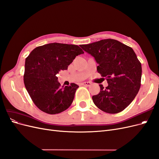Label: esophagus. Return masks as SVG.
Wrapping results in <instances>:
<instances>
[{"label":"esophagus","instance_id":"34e87169","mask_svg":"<svg viewBox=\"0 0 159 159\" xmlns=\"http://www.w3.org/2000/svg\"><path fill=\"white\" fill-rule=\"evenodd\" d=\"M91 84L90 82H83V83H81V85H84V86H90Z\"/></svg>","mask_w":159,"mask_h":159}]
</instances>
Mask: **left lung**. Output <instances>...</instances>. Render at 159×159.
<instances>
[{
    "label": "left lung",
    "instance_id": "obj_1",
    "mask_svg": "<svg viewBox=\"0 0 159 159\" xmlns=\"http://www.w3.org/2000/svg\"><path fill=\"white\" fill-rule=\"evenodd\" d=\"M81 48L98 64L97 70L108 86L100 84V92L92 97L94 104L108 113L122 111L136 97L141 87L142 68L131 47L113 39H105Z\"/></svg>",
    "mask_w": 159,
    "mask_h": 159
}]
</instances>
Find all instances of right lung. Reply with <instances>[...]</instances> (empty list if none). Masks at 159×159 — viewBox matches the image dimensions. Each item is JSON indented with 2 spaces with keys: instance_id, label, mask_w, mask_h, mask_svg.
Returning a JSON list of instances; mask_svg holds the SVG:
<instances>
[{
  "instance_id": "add662e5",
  "label": "right lung",
  "mask_w": 159,
  "mask_h": 159,
  "mask_svg": "<svg viewBox=\"0 0 159 159\" xmlns=\"http://www.w3.org/2000/svg\"><path fill=\"white\" fill-rule=\"evenodd\" d=\"M78 46L51 43L36 47L25 61L24 83L34 103L43 112L54 115L68 109L79 86L61 87L57 74L68 70L75 57L84 54Z\"/></svg>"
}]
</instances>
